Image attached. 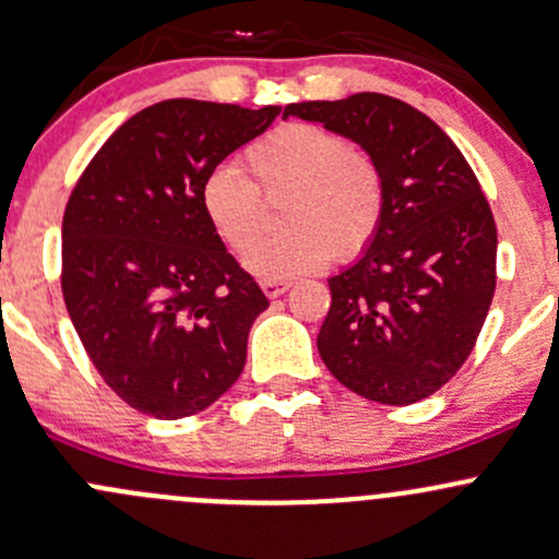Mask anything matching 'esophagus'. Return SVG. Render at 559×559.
<instances>
[{
  "label": "esophagus",
  "mask_w": 559,
  "mask_h": 559,
  "mask_svg": "<svg viewBox=\"0 0 559 559\" xmlns=\"http://www.w3.org/2000/svg\"><path fill=\"white\" fill-rule=\"evenodd\" d=\"M289 286H292V284H286V281H264L262 292H264V295H267L270 299H275V297L284 295V292H289Z\"/></svg>",
  "instance_id": "1"
}]
</instances>
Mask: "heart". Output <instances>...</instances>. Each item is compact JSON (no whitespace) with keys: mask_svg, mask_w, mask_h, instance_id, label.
Here are the masks:
<instances>
[{"mask_svg":"<svg viewBox=\"0 0 559 559\" xmlns=\"http://www.w3.org/2000/svg\"><path fill=\"white\" fill-rule=\"evenodd\" d=\"M246 166L269 197L287 192L282 218L290 230L253 240L263 229V202L238 166L203 179L201 205L214 233L260 281H292L329 264L354 260L378 235L385 214V179L378 163L350 141L310 122H289L246 150Z\"/></svg>","mask_w":559,"mask_h":559,"instance_id":"b5f03b06","label":"heart"}]
</instances>
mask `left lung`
Segmentation results:
<instances>
[{"mask_svg":"<svg viewBox=\"0 0 559 559\" xmlns=\"http://www.w3.org/2000/svg\"><path fill=\"white\" fill-rule=\"evenodd\" d=\"M286 117L350 139L385 179L378 235L329 278L319 354L369 402H420L472 354L496 292L498 233L477 176L431 117L383 93L289 104Z\"/></svg>","mask_w":559,"mask_h":559,"instance_id":"left-lung-1","label":"left lung"}]
</instances>
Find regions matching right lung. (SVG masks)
<instances>
[{"mask_svg": "<svg viewBox=\"0 0 559 559\" xmlns=\"http://www.w3.org/2000/svg\"><path fill=\"white\" fill-rule=\"evenodd\" d=\"M281 107L171 98L122 122L80 176L61 227V289L93 367L139 413L179 420L240 378L267 297L227 254L203 179Z\"/></svg>", "mask_w": 559, "mask_h": 559, "instance_id": "1", "label": "right lung"}]
</instances>
